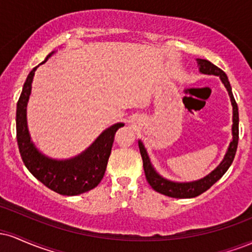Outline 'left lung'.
<instances>
[{"instance_id":"left-lung-1","label":"left lung","mask_w":252,"mask_h":252,"mask_svg":"<svg viewBox=\"0 0 252 252\" xmlns=\"http://www.w3.org/2000/svg\"><path fill=\"white\" fill-rule=\"evenodd\" d=\"M199 66V71L204 74H213V76H218L220 78L221 83L224 84V86L226 88L228 96H230L231 104H232L233 108V116H232V141L230 142L226 154H225L224 158L219 166L217 167L215 170L210 173L209 175H206L205 178L200 179V180L192 181V182H175L170 181L164 179L163 176H161L156 172L154 166L150 162V158L147 153L146 148H144V144L142 141H138V148H140L141 156H142L143 160V168H144V174H146L147 181L152 186V189L156 190V192L161 193V194L172 196V198H178V199H186V198H194V196L200 195L201 193L206 192L212 185H215L222 175L226 173L228 167L232 163L233 158H235L236 152H237V146H238V123H239V117H238V106L235 100V97L232 94V90H231L230 82H228L227 76L225 74V72L220 70L219 67H217L216 65H213L212 63L209 60L205 59H196Z\"/></svg>"}]
</instances>
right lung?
Returning a JSON list of instances; mask_svg holds the SVG:
<instances>
[{
    "mask_svg": "<svg viewBox=\"0 0 252 252\" xmlns=\"http://www.w3.org/2000/svg\"><path fill=\"white\" fill-rule=\"evenodd\" d=\"M52 52L45 59L50 58ZM34 67L24 84L16 108V138L20 154L27 169L46 187L62 195H78L94 189L102 181L111 154L115 134L123 123L111 126L97 137L85 152L68 160H54L40 153L31 141L27 126V103L32 91Z\"/></svg>",
    "mask_w": 252,
    "mask_h": 252,
    "instance_id": "obj_1",
    "label": "right lung"
}]
</instances>
